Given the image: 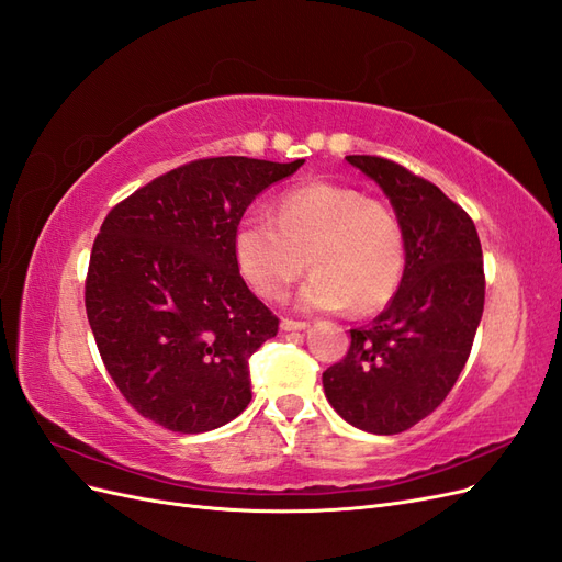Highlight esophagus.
<instances>
[{
  "mask_svg": "<svg viewBox=\"0 0 562 562\" xmlns=\"http://www.w3.org/2000/svg\"><path fill=\"white\" fill-rule=\"evenodd\" d=\"M310 323L307 321H295V318H281V328L285 333H295V330H304Z\"/></svg>",
  "mask_w": 562,
  "mask_h": 562,
  "instance_id": "obj_1",
  "label": "esophagus"
}]
</instances>
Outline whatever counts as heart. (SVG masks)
<instances>
[{
  "instance_id": "1",
  "label": "heart",
  "mask_w": 562,
  "mask_h": 562,
  "mask_svg": "<svg viewBox=\"0 0 562 562\" xmlns=\"http://www.w3.org/2000/svg\"><path fill=\"white\" fill-rule=\"evenodd\" d=\"M234 258L255 293L279 300L310 265L302 310L335 312L351 304L368 314L396 295L405 269V229L384 201L353 187L307 182L288 190L277 217L246 213L234 232Z\"/></svg>"
}]
</instances>
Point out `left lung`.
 Returning <instances> with one entry per match:
<instances>
[{
  "label": "left lung",
  "mask_w": 562,
  "mask_h": 562,
  "mask_svg": "<svg viewBox=\"0 0 562 562\" xmlns=\"http://www.w3.org/2000/svg\"><path fill=\"white\" fill-rule=\"evenodd\" d=\"M347 161L398 213L405 269L386 310L351 330L345 359L323 372V389L356 429L391 436L431 415L467 366L485 304L483 250L469 213L434 182L382 157Z\"/></svg>",
  "instance_id": "obj_1"
}]
</instances>
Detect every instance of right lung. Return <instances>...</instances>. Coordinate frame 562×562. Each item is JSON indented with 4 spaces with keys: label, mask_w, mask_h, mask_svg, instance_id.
Here are the masks:
<instances>
[{
    "label": "right lung",
    "mask_w": 562,
    "mask_h": 562,
    "mask_svg": "<svg viewBox=\"0 0 562 562\" xmlns=\"http://www.w3.org/2000/svg\"><path fill=\"white\" fill-rule=\"evenodd\" d=\"M302 164L196 159L119 201L100 227L83 291L100 359L133 411L164 429L211 431L250 403L248 359L279 318L239 274L234 232Z\"/></svg>",
    "instance_id": "right-lung-1"
}]
</instances>
